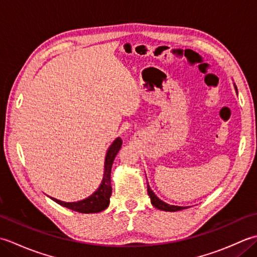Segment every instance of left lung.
Instances as JSON below:
<instances>
[{"instance_id": "obj_1", "label": "left lung", "mask_w": 257, "mask_h": 257, "mask_svg": "<svg viewBox=\"0 0 257 257\" xmlns=\"http://www.w3.org/2000/svg\"><path fill=\"white\" fill-rule=\"evenodd\" d=\"M236 88V87H235ZM237 90V89H236ZM148 187V194L150 196V200H151V203L154 206H156L157 209L162 210V211H170V212H176V211H180V210H184L185 207L184 206H177V205H170V204H167L166 202L161 201L158 196L154 193V191H152L149 187V184L147 185Z\"/></svg>"}]
</instances>
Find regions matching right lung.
I'll use <instances>...</instances> for the list:
<instances>
[{"label": "right lung", "instance_id": "right-lung-1", "mask_svg": "<svg viewBox=\"0 0 257 257\" xmlns=\"http://www.w3.org/2000/svg\"><path fill=\"white\" fill-rule=\"evenodd\" d=\"M122 140L117 138L113 141L110 148L108 149L106 161H105V174H103L102 182L100 184L99 189L96 192L90 195L83 201L79 202H63L57 199L52 198L54 201L57 202L65 207H68L70 210H74L79 213H96L105 210L109 204L111 195V185H110V173H111V167L112 162L114 160V157L118 154L119 149L121 148Z\"/></svg>", "mask_w": 257, "mask_h": 257}]
</instances>
